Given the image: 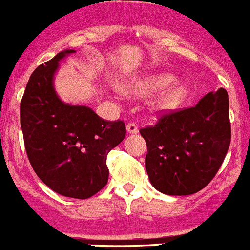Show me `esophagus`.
I'll list each match as a JSON object with an SVG mask.
<instances>
[{
	"label": "esophagus",
	"mask_w": 250,
	"mask_h": 250,
	"mask_svg": "<svg viewBox=\"0 0 250 250\" xmlns=\"http://www.w3.org/2000/svg\"><path fill=\"white\" fill-rule=\"evenodd\" d=\"M127 132L129 134H137L138 133V125L135 123H128L127 125Z\"/></svg>",
	"instance_id": "34e87169"
}]
</instances>
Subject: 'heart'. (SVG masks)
<instances>
[{"instance_id": "1", "label": "heart", "mask_w": 250, "mask_h": 250, "mask_svg": "<svg viewBox=\"0 0 250 250\" xmlns=\"http://www.w3.org/2000/svg\"><path fill=\"white\" fill-rule=\"evenodd\" d=\"M176 77L171 73H154L140 77L132 81L118 82L117 85L123 93L133 95H151L159 93L155 98L154 106L160 111H172L181 106L189 95V89L186 85L175 83Z\"/></svg>"}]
</instances>
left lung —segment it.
<instances>
[{
  "instance_id": "obj_1",
  "label": "left lung",
  "mask_w": 250,
  "mask_h": 250,
  "mask_svg": "<svg viewBox=\"0 0 250 250\" xmlns=\"http://www.w3.org/2000/svg\"><path fill=\"white\" fill-rule=\"evenodd\" d=\"M229 107V94L221 88L194 107L167 113L140 129L147 146L145 168L155 189L190 195L210 183L231 143Z\"/></svg>"
}]
</instances>
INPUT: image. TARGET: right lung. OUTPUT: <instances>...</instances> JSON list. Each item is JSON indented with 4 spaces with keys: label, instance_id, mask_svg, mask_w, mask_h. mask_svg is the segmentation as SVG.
<instances>
[{
    "label": "right lung",
    "instance_id": "right-lung-1",
    "mask_svg": "<svg viewBox=\"0 0 250 250\" xmlns=\"http://www.w3.org/2000/svg\"><path fill=\"white\" fill-rule=\"evenodd\" d=\"M74 52L61 51L33 72L21 103V125L39 178L58 194L88 199L107 183L106 157L125 139V125L61 100L53 79L61 61Z\"/></svg>",
    "mask_w": 250,
    "mask_h": 250
}]
</instances>
